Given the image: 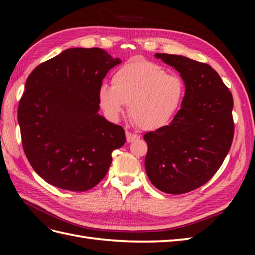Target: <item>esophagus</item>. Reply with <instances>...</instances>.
Returning <instances> with one entry per match:
<instances>
[{"label": "esophagus", "mask_w": 255, "mask_h": 255, "mask_svg": "<svg viewBox=\"0 0 255 255\" xmlns=\"http://www.w3.org/2000/svg\"><path fill=\"white\" fill-rule=\"evenodd\" d=\"M126 138H127V142H132V141H134V140L139 139V136L138 134L131 133L130 131H126Z\"/></svg>", "instance_id": "obj_1"}]
</instances>
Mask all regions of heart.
<instances>
[{
    "mask_svg": "<svg viewBox=\"0 0 255 255\" xmlns=\"http://www.w3.org/2000/svg\"><path fill=\"white\" fill-rule=\"evenodd\" d=\"M185 95L183 80L153 62L134 59L118 69L113 85L102 84L99 101L105 115L116 121L129 104V115L143 130L171 122Z\"/></svg>",
    "mask_w": 255,
    "mask_h": 255,
    "instance_id": "1",
    "label": "heart"
}]
</instances>
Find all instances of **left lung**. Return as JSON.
I'll list each match as a JSON object with an SVG mask.
<instances>
[{
  "label": "left lung",
  "mask_w": 255,
  "mask_h": 255,
  "mask_svg": "<svg viewBox=\"0 0 255 255\" xmlns=\"http://www.w3.org/2000/svg\"><path fill=\"white\" fill-rule=\"evenodd\" d=\"M155 58L180 73L185 95L167 126L143 136L145 172L160 191L184 194L207 183L228 154L235 133L234 99L208 64L167 53Z\"/></svg>",
  "instance_id": "obj_1"
}]
</instances>
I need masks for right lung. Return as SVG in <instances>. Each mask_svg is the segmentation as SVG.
I'll return each instance as SVG.
<instances>
[{"mask_svg": "<svg viewBox=\"0 0 255 255\" xmlns=\"http://www.w3.org/2000/svg\"><path fill=\"white\" fill-rule=\"evenodd\" d=\"M122 62L101 48H70L26 80L17 119L30 165L50 185L85 192L110 169L126 142L122 126L99 114V89Z\"/></svg>", "mask_w": 255, "mask_h": 255, "instance_id": "obj_1", "label": "right lung"}]
</instances>
